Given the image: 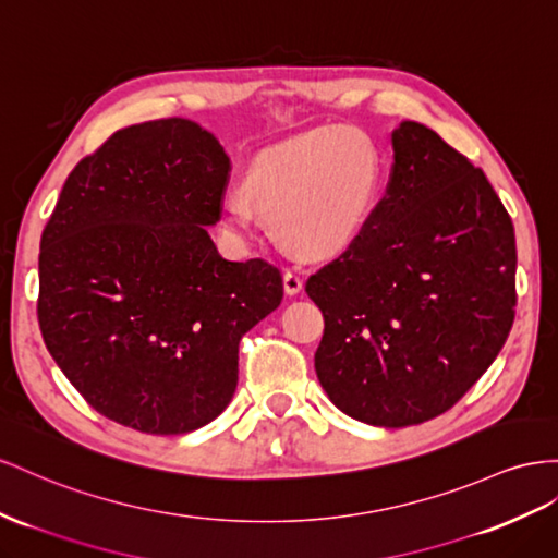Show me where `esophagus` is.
I'll return each instance as SVG.
<instances>
[{
	"instance_id": "obj_1",
	"label": "esophagus",
	"mask_w": 558,
	"mask_h": 558,
	"mask_svg": "<svg viewBox=\"0 0 558 558\" xmlns=\"http://www.w3.org/2000/svg\"><path fill=\"white\" fill-rule=\"evenodd\" d=\"M283 291L289 295H298L303 291V277H300L295 269H286L283 272Z\"/></svg>"
}]
</instances>
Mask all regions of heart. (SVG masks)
<instances>
[{
    "label": "heart",
    "instance_id": "b5f03b06",
    "mask_svg": "<svg viewBox=\"0 0 558 558\" xmlns=\"http://www.w3.org/2000/svg\"><path fill=\"white\" fill-rule=\"evenodd\" d=\"M383 178V155L371 135L354 126H319L255 155L244 194L258 214L272 218L283 246L310 258H330L368 228ZM247 203L239 194L225 199V220L232 228L251 225Z\"/></svg>",
    "mask_w": 558,
    "mask_h": 558
}]
</instances>
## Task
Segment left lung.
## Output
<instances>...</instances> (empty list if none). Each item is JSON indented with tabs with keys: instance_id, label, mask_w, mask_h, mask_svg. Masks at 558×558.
<instances>
[{
	"instance_id": "left-lung-1",
	"label": "left lung",
	"mask_w": 558,
	"mask_h": 558,
	"mask_svg": "<svg viewBox=\"0 0 558 558\" xmlns=\"http://www.w3.org/2000/svg\"><path fill=\"white\" fill-rule=\"evenodd\" d=\"M385 197L307 279L324 314L316 378L342 413L409 427L446 413L502 350L517 307L514 225L486 173L439 133H391Z\"/></svg>"
}]
</instances>
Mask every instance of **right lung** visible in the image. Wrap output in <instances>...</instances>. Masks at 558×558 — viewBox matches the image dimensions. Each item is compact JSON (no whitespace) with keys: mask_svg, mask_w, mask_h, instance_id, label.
<instances>
[{"mask_svg":"<svg viewBox=\"0 0 558 558\" xmlns=\"http://www.w3.org/2000/svg\"><path fill=\"white\" fill-rule=\"evenodd\" d=\"M230 157L190 119L112 133L68 175L41 232L44 344L88 405L145 434H187L234 397L239 340L283 298L260 258L230 263Z\"/></svg>","mask_w":558,"mask_h":558,"instance_id":"add662e5","label":"right lung"}]
</instances>
